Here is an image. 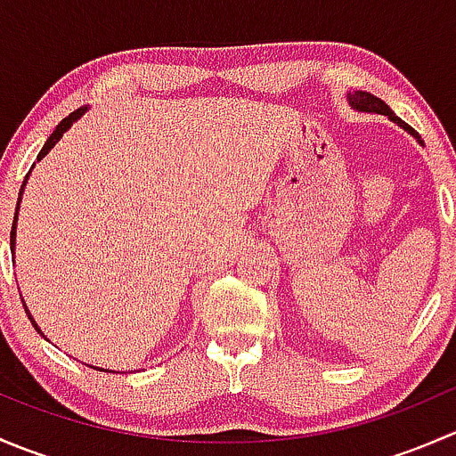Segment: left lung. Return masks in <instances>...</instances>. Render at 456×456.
I'll list each match as a JSON object with an SVG mask.
<instances>
[{"instance_id": "left-lung-1", "label": "left lung", "mask_w": 456, "mask_h": 456, "mask_svg": "<svg viewBox=\"0 0 456 456\" xmlns=\"http://www.w3.org/2000/svg\"><path fill=\"white\" fill-rule=\"evenodd\" d=\"M346 99H348V103H351V108H353V110H357V112H375V114H384V117H388L390 121H393V123H397L399 127H403V130H406V132H411V134L415 136V139L421 142V136L417 134V132L412 130L411 126H406V123H403L402 118H399V117H395V112H393V110H390L388 105L384 103V101H381V99H377V96L369 94V92H362V90H357V92H348V94H346Z\"/></svg>"}]
</instances>
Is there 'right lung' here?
<instances>
[{"instance_id": "obj_1", "label": "right lung", "mask_w": 456, "mask_h": 456, "mask_svg": "<svg viewBox=\"0 0 456 456\" xmlns=\"http://www.w3.org/2000/svg\"><path fill=\"white\" fill-rule=\"evenodd\" d=\"M86 110H87V108H79V110H75V112H72V114H68V117H66V118H63V121H61V123H59V126H57V130H54V132H53V134H50V136H48V141H45V145H44V147H41V151H39V156H37V160H41V159H44V156H45V154H48V151H50V150H53V147H54V145H57V142H59V139H61V136H63V134H66V132H68V130H70V126H72V123H75V121H77V118H81V117H84V114H86ZM26 181H28V176H26ZM26 181H24V185H21V191H20V199H17L15 220H12V232H11V251H15V233H17V211H20V202H21V194H24V187H26ZM21 305H24L26 314H28V317H30V322H32V324H35V320H32V315H30L28 306H26L24 297H21ZM35 329H37V330H39V326H37V324H35ZM39 333H41V330H39ZM41 335H44V333H41ZM99 370H101V369H99Z\"/></svg>"}]
</instances>
